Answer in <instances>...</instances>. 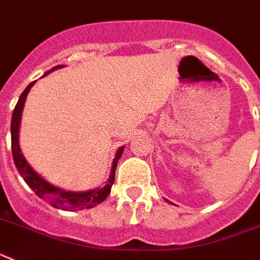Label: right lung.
Returning a JSON list of instances; mask_svg holds the SVG:
<instances>
[{"label":"right lung","mask_w":260,"mask_h":260,"mask_svg":"<svg viewBox=\"0 0 260 260\" xmlns=\"http://www.w3.org/2000/svg\"><path fill=\"white\" fill-rule=\"evenodd\" d=\"M60 67H63L62 64L55 66L54 69L47 71L45 75H47V74L54 71V70L60 69ZM34 83L36 82L30 83L29 86L25 88L22 95L19 96L18 103L15 104V108L14 111H13L12 116V126H10V129H12V152L15 167L18 169V173L21 174V177L25 180L26 184L29 185L30 189H31L39 198L47 201L49 204H51L52 206L56 209H63V210H82V209H91L93 208V206H96V205L102 204V202L108 197V194H110L111 191V187H112L113 181H115V171H116L117 161H119V158L121 157L124 147H121L116 152V156L113 158L110 178L107 181L106 186L98 187V189H93V190L80 191V193L67 191L63 190V189H59V187L52 186V185L49 184L47 181L43 180L38 173H36V172L32 171V168L30 167L29 162H27L25 157H23V154L21 153V148H19L18 143L19 124H21V116H22L23 106H25L26 96H27L30 88L34 86Z\"/></svg>","instance_id":"add662e5"}]
</instances>
